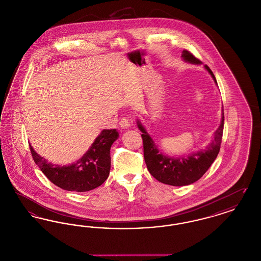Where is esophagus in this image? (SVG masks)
Here are the masks:
<instances>
[{
	"instance_id": "34e87169",
	"label": "esophagus",
	"mask_w": 261,
	"mask_h": 261,
	"mask_svg": "<svg viewBox=\"0 0 261 261\" xmlns=\"http://www.w3.org/2000/svg\"><path fill=\"white\" fill-rule=\"evenodd\" d=\"M131 120L129 119V118H127V117H123L120 121H119V125H120V127L121 128H123V129H126V128H128V127H130V122Z\"/></svg>"
}]
</instances>
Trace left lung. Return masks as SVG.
<instances>
[{
  "mask_svg": "<svg viewBox=\"0 0 261 261\" xmlns=\"http://www.w3.org/2000/svg\"><path fill=\"white\" fill-rule=\"evenodd\" d=\"M182 58L188 62L199 64L200 61L189 50H183ZM211 73L215 83L216 79L211 68L204 66ZM138 127L143 132L144 159L148 170L158 181L171 186H186L198 181L205 173L211 164L217 158L222 142L224 128V111L222 112L221 123L214 133L213 140L206 149H201L196 153L183 158H168L158 149L152 139L147 133L146 129L138 121Z\"/></svg>",
  "mask_w": 261,
  "mask_h": 261,
  "instance_id": "1",
  "label": "left lung"
}]
</instances>
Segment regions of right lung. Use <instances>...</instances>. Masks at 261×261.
Masks as SVG:
<instances>
[{
  "label": "right lung",
  "instance_id": "right-lung-1",
  "mask_svg": "<svg viewBox=\"0 0 261 261\" xmlns=\"http://www.w3.org/2000/svg\"><path fill=\"white\" fill-rule=\"evenodd\" d=\"M118 138L115 129H105L87 152L75 163L60 166L40 156L29 145L33 161L56 186L71 192H88L100 186L111 170V147Z\"/></svg>",
  "mask_w": 261,
  "mask_h": 261
}]
</instances>
